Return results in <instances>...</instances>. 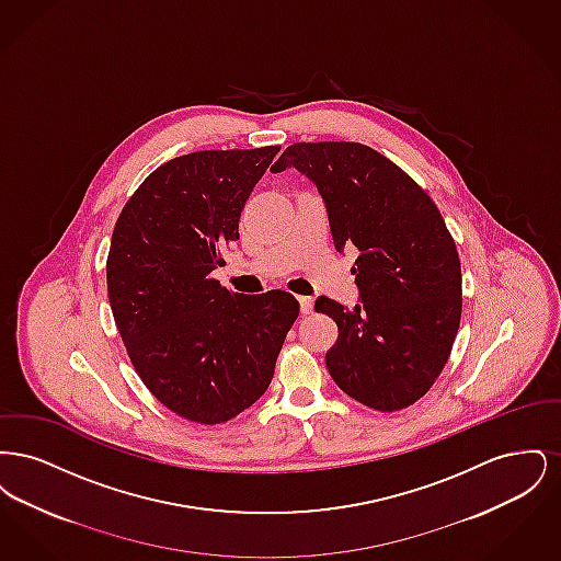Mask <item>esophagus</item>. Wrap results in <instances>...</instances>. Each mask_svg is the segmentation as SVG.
Wrapping results in <instances>:
<instances>
[{
  "label": "esophagus",
  "instance_id": "obj_1",
  "mask_svg": "<svg viewBox=\"0 0 561 561\" xmlns=\"http://www.w3.org/2000/svg\"><path fill=\"white\" fill-rule=\"evenodd\" d=\"M298 302H300V311L307 316L313 311V298L311 296H298Z\"/></svg>",
  "mask_w": 561,
  "mask_h": 561
}]
</instances>
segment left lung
Masks as SVG:
<instances>
[{
    "label": "left lung",
    "mask_w": 561,
    "mask_h": 561,
    "mask_svg": "<svg viewBox=\"0 0 561 561\" xmlns=\"http://www.w3.org/2000/svg\"><path fill=\"white\" fill-rule=\"evenodd\" d=\"M286 168L316 183L334 248L359 252L351 273L362 305L316 300L339 325L328 373L378 412L416 403L444 370L462 311L460 259L442 214L398 163L362 142H294L271 165Z\"/></svg>",
    "instance_id": "1"
}]
</instances>
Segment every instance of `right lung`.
Wrapping results in <instances>:
<instances>
[{
  "instance_id": "1",
  "label": "right lung",
  "mask_w": 561,
  "mask_h": 561,
  "mask_svg": "<svg viewBox=\"0 0 561 561\" xmlns=\"http://www.w3.org/2000/svg\"><path fill=\"white\" fill-rule=\"evenodd\" d=\"M279 149H210L165 161L113 227V320L145 387L191 423H227L267 391L300 311L290 293L243 296L213 277Z\"/></svg>"
}]
</instances>
